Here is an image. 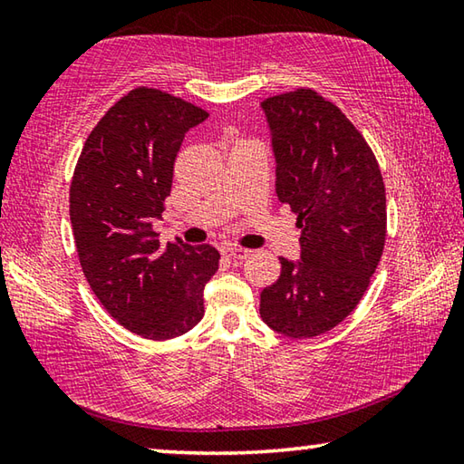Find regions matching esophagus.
Listing matches in <instances>:
<instances>
[{
	"instance_id": "esophagus-1",
	"label": "esophagus",
	"mask_w": 464,
	"mask_h": 464,
	"mask_svg": "<svg viewBox=\"0 0 464 464\" xmlns=\"http://www.w3.org/2000/svg\"><path fill=\"white\" fill-rule=\"evenodd\" d=\"M223 256L229 257V260H233V262H243V260H247V257H249V251L243 249V247L227 246V247H223Z\"/></svg>"
}]
</instances>
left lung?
I'll return each instance as SVG.
<instances>
[{"instance_id": "8db88e82", "label": "left lung", "mask_w": 464, "mask_h": 464, "mask_svg": "<svg viewBox=\"0 0 464 464\" xmlns=\"http://www.w3.org/2000/svg\"><path fill=\"white\" fill-rule=\"evenodd\" d=\"M262 108L276 194L301 229V260L280 257L260 315L274 332L307 340L342 324L364 296L387 237V196L372 149L334 102L298 88Z\"/></svg>"}]
</instances>
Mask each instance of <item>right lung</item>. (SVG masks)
Listing matches in <instances>:
<instances>
[{
    "mask_svg": "<svg viewBox=\"0 0 464 464\" xmlns=\"http://www.w3.org/2000/svg\"><path fill=\"white\" fill-rule=\"evenodd\" d=\"M207 116L161 90H130L90 132L69 188L77 256L93 295L147 340H171L198 324L204 285L221 260L213 246L161 249L153 231L184 135Z\"/></svg>",
    "mask_w": 464,
    "mask_h": 464,
    "instance_id": "right-lung-1",
    "label": "right lung"
}]
</instances>
